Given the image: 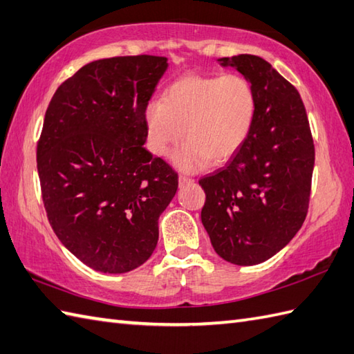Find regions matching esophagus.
Here are the masks:
<instances>
[{
	"label": "esophagus",
	"instance_id": "34e87169",
	"mask_svg": "<svg viewBox=\"0 0 354 354\" xmlns=\"http://www.w3.org/2000/svg\"><path fill=\"white\" fill-rule=\"evenodd\" d=\"M191 183H194V178L187 177V176H180V177H178V186H180V187H185V186L191 185Z\"/></svg>",
	"mask_w": 354,
	"mask_h": 354
}]
</instances>
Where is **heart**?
<instances>
[{
  "mask_svg": "<svg viewBox=\"0 0 354 354\" xmlns=\"http://www.w3.org/2000/svg\"><path fill=\"white\" fill-rule=\"evenodd\" d=\"M256 111L253 86L241 74L183 75L165 89L162 101L147 106V145L153 154L165 156L185 136L172 157L180 169L224 163L245 144Z\"/></svg>",
  "mask_w": 354,
  "mask_h": 354,
  "instance_id": "heart-1",
  "label": "heart"
}]
</instances>
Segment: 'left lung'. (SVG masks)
<instances>
[{
  "label": "left lung",
  "mask_w": 354,
  "mask_h": 354,
  "mask_svg": "<svg viewBox=\"0 0 354 354\" xmlns=\"http://www.w3.org/2000/svg\"><path fill=\"white\" fill-rule=\"evenodd\" d=\"M219 62L245 75L256 93L253 129L225 167L200 178L201 221L224 261H268L308 215L315 147L300 93L268 62L239 54Z\"/></svg>",
  "instance_id": "left-lung-1"
}]
</instances>
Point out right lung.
Here are the masks:
<instances>
[{
	"mask_svg": "<svg viewBox=\"0 0 354 354\" xmlns=\"http://www.w3.org/2000/svg\"><path fill=\"white\" fill-rule=\"evenodd\" d=\"M167 60L91 62L59 86L45 112L36 157L46 216L60 242L95 271L142 265L177 192V172L142 147L144 113Z\"/></svg>",
	"mask_w": 354,
	"mask_h": 354,
	"instance_id": "add662e5",
	"label": "right lung"
}]
</instances>
